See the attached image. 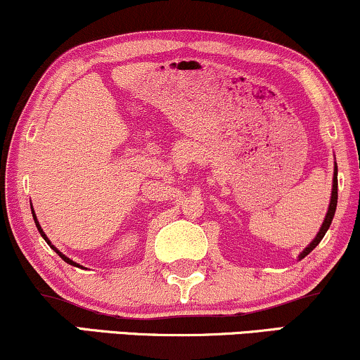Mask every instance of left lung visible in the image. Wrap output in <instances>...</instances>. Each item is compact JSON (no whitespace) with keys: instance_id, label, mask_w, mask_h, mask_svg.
I'll use <instances>...</instances> for the list:
<instances>
[{"instance_id":"obj_1","label":"left lung","mask_w":360,"mask_h":360,"mask_svg":"<svg viewBox=\"0 0 360 360\" xmlns=\"http://www.w3.org/2000/svg\"><path fill=\"white\" fill-rule=\"evenodd\" d=\"M335 207H338V162H334V177H332L330 202H329V207H327V214H326V217H324V222H322V226H321L319 233L316 234V238H314V239L311 240V244H309L307 248L304 249V251H302L301 254H299V261H301V259L306 257L307 254L311 252L312 249L316 248V245L321 243L322 238H324L326 233H327V229H329V227H330V222H332V219H334Z\"/></svg>"}]
</instances>
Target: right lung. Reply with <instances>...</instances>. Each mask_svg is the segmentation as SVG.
Returning <instances> with one entry per match:
<instances>
[{
    "label": "right lung",
    "mask_w": 360,
    "mask_h": 360,
    "mask_svg": "<svg viewBox=\"0 0 360 360\" xmlns=\"http://www.w3.org/2000/svg\"><path fill=\"white\" fill-rule=\"evenodd\" d=\"M31 212H33V219H34V224H36V227H38V231H39L41 238H43L44 240H46V243H48V245H49V248H51V249H53V251H54V252H56V254H58V256H59V257H61V259H63V261H65V262H68V264H71V266H75V267H81V269H84V267H83V266H81V264H78V262H75V261H72V259H70V257H68V256H65V254H63L61 251H59V249L56 248V245H53V244H51V240H49V239H48V236H46V234H44V231H43V229H41V226H39V221H38V217H36V214H34V211H33V204H31Z\"/></svg>",
    "instance_id": "right-lung-1"
}]
</instances>
